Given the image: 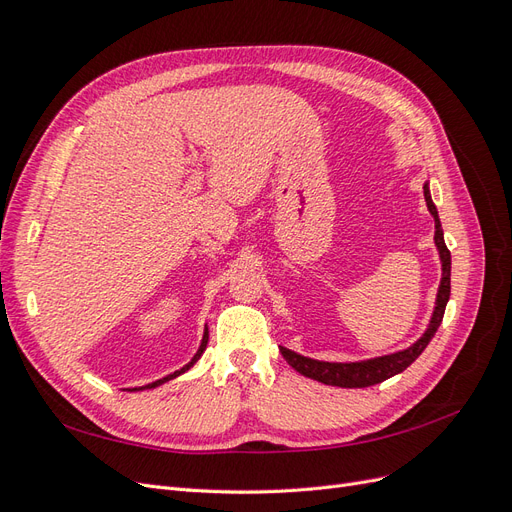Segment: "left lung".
Segmentation results:
<instances>
[{
    "label": "left lung",
    "instance_id": "1",
    "mask_svg": "<svg viewBox=\"0 0 512 512\" xmlns=\"http://www.w3.org/2000/svg\"><path fill=\"white\" fill-rule=\"evenodd\" d=\"M423 192H425V200H427V209L433 215V222H436V235H433V241H436L440 260H442V280H440V288H438L436 309H433V316H431V322H429L425 335L418 339L416 344H412L408 350L378 356V359L359 361V363L314 361V359H307V356H301L297 352L280 346V352L286 359V363L297 369L299 374L312 378V380H318L322 384L342 386V389H365V386H374L378 382L389 380L395 374H401V371L410 367L418 359V356H421V352L431 342V337L436 335L438 327L442 324V318H444L448 297H451V252H448V247L444 243V232H442V224L438 218V209H436V205H433L427 183L423 185Z\"/></svg>",
    "mask_w": 512,
    "mask_h": 512
}]
</instances>
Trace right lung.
Masks as SVG:
<instances>
[{"mask_svg": "<svg viewBox=\"0 0 512 512\" xmlns=\"http://www.w3.org/2000/svg\"><path fill=\"white\" fill-rule=\"evenodd\" d=\"M207 342H209V331L205 329V335H203V342H200V348H198V352L194 354V359L188 363V365H183L179 371H175V374H170V376H166V378H162V380H156V382H151V384H147V386H141V389H130V391H143V389H156V386H160V384H164V382H168V380H173V378H177V376H181L183 371H188L198 359H200V354L205 352V348H207Z\"/></svg>", "mask_w": 512, "mask_h": 512, "instance_id": "obj_1", "label": "right lung"}]
</instances>
